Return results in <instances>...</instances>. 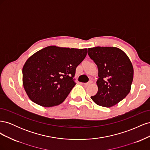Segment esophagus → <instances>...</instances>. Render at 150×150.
<instances>
[{
    "instance_id": "obj_1",
    "label": "esophagus",
    "mask_w": 150,
    "mask_h": 150,
    "mask_svg": "<svg viewBox=\"0 0 150 150\" xmlns=\"http://www.w3.org/2000/svg\"><path fill=\"white\" fill-rule=\"evenodd\" d=\"M93 83V81H89L88 83H84V85L85 86H88L89 85H90V84H91V83Z\"/></svg>"
}]
</instances>
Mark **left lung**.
Here are the masks:
<instances>
[{"mask_svg": "<svg viewBox=\"0 0 150 150\" xmlns=\"http://www.w3.org/2000/svg\"><path fill=\"white\" fill-rule=\"evenodd\" d=\"M89 57L98 68V91L91 96L99 106L110 108L122 101L131 90L133 67L126 54L115 47L88 48Z\"/></svg>", "mask_w": 150, "mask_h": 150, "instance_id": "left-lung-1", "label": "left lung"}]
</instances>
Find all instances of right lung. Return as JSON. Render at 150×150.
<instances>
[{"mask_svg": "<svg viewBox=\"0 0 150 150\" xmlns=\"http://www.w3.org/2000/svg\"><path fill=\"white\" fill-rule=\"evenodd\" d=\"M87 49L48 46L31 56L22 69L24 88L31 101L44 107L64 101L76 84V69Z\"/></svg>", "mask_w": 150, "mask_h": 150, "instance_id": "add662e5", "label": "right lung"}]
</instances>
